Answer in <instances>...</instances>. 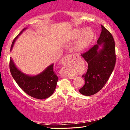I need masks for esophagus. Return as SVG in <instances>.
Wrapping results in <instances>:
<instances>
[{"mask_svg":"<svg viewBox=\"0 0 130 130\" xmlns=\"http://www.w3.org/2000/svg\"><path fill=\"white\" fill-rule=\"evenodd\" d=\"M76 57L75 55L73 54H69L68 56H66L65 57H64L63 59H62L61 61V63L64 67L61 70V75L63 77H66V76H67V66L69 65V64L70 63V62H71L72 60L74 59V58Z\"/></svg>","mask_w":130,"mask_h":130,"instance_id":"obj_1","label":"esophagus"}]
</instances>
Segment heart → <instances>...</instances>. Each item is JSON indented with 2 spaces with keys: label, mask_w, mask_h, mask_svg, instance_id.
I'll list each match as a JSON object with an SVG mask.
<instances>
[{
  "label": "heart",
  "mask_w": 130,
  "mask_h": 130,
  "mask_svg": "<svg viewBox=\"0 0 130 130\" xmlns=\"http://www.w3.org/2000/svg\"><path fill=\"white\" fill-rule=\"evenodd\" d=\"M81 33L82 34L79 37L76 45V50L79 51L82 50L88 47L93 37V33L92 31V30L87 29L85 30L83 32L82 30L81 29L76 30L73 34V38H77Z\"/></svg>",
  "instance_id": "b5f03b06"
}]
</instances>
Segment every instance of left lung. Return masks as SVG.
Returning <instances> with one entry per match:
<instances>
[{
	"label": "left lung",
	"mask_w": 130,
	"mask_h": 130,
	"mask_svg": "<svg viewBox=\"0 0 130 130\" xmlns=\"http://www.w3.org/2000/svg\"><path fill=\"white\" fill-rule=\"evenodd\" d=\"M102 31L98 44L81 54L88 63V70L82 76L85 84L79 90L81 94L91 96L101 90L112 73L116 62L115 41L107 29L101 25ZM103 43L102 49L98 50Z\"/></svg>",
	"instance_id": "left-lung-1"
}]
</instances>
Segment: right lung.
Returning <instances> with one entry per match:
<instances>
[{
  "mask_svg": "<svg viewBox=\"0 0 130 130\" xmlns=\"http://www.w3.org/2000/svg\"><path fill=\"white\" fill-rule=\"evenodd\" d=\"M25 29H23L14 38L10 50H12L19 35ZM9 68L14 80L28 95L36 99H44L48 98L54 93L58 78L54 72L53 64L49 66L41 73L35 76L26 75L21 72L16 67L11 58H10Z\"/></svg>",
  "mask_w": 130,
  "mask_h": 130,
  "instance_id": "obj_1",
  "label": "right lung"
}]
</instances>
